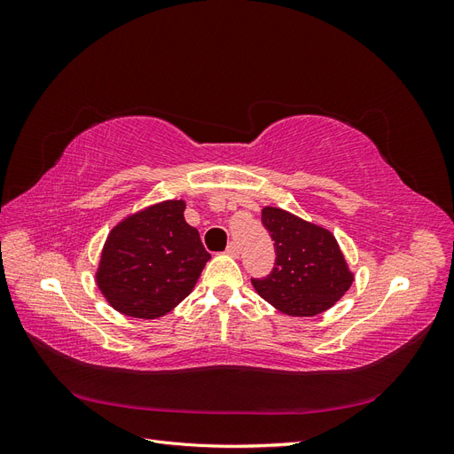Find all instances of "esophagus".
Segmentation results:
<instances>
[{
  "label": "esophagus",
  "instance_id": "esophagus-1",
  "mask_svg": "<svg viewBox=\"0 0 454 454\" xmlns=\"http://www.w3.org/2000/svg\"><path fill=\"white\" fill-rule=\"evenodd\" d=\"M239 254H240L239 244H237V242H231V244L227 246V255H231V257H239Z\"/></svg>",
  "mask_w": 454,
  "mask_h": 454
}]
</instances>
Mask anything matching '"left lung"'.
<instances>
[{"label":"left lung","instance_id":"8db88e82","mask_svg":"<svg viewBox=\"0 0 454 454\" xmlns=\"http://www.w3.org/2000/svg\"><path fill=\"white\" fill-rule=\"evenodd\" d=\"M261 222L277 250L267 278H252L255 292L287 316H316L348 292L354 272L332 231L305 222L277 206L261 210Z\"/></svg>","mask_w":454,"mask_h":454}]
</instances>
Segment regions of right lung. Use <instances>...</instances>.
<instances>
[{
    "label": "right lung",
    "instance_id": "add662e5",
    "mask_svg": "<svg viewBox=\"0 0 454 454\" xmlns=\"http://www.w3.org/2000/svg\"><path fill=\"white\" fill-rule=\"evenodd\" d=\"M184 212L185 200H162L109 231L96 284L117 312L157 320L193 292L210 254Z\"/></svg>",
    "mask_w": 454,
    "mask_h": 454
}]
</instances>
